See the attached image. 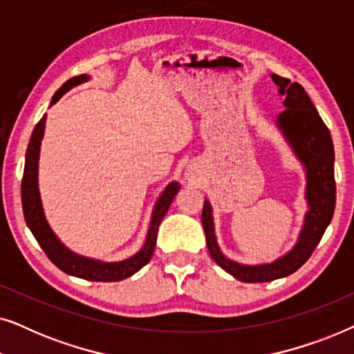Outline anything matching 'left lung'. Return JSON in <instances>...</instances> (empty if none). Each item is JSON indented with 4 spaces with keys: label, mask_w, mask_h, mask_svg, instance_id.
<instances>
[{
    "label": "left lung",
    "mask_w": 354,
    "mask_h": 354,
    "mask_svg": "<svg viewBox=\"0 0 354 354\" xmlns=\"http://www.w3.org/2000/svg\"><path fill=\"white\" fill-rule=\"evenodd\" d=\"M270 77L279 86V93L285 96V111L277 115L275 124L306 171V201L309 209L304 216V225L299 232L298 241L287 254L280 256L272 263L248 266L222 254L216 239L211 203L205 200L201 222L211 258L225 272L245 283L270 282L287 277L301 268L321 241L335 209V153L330 132L301 85L297 82L292 84L288 79L275 74Z\"/></svg>",
    "instance_id": "8db88e82"
}]
</instances>
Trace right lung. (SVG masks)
<instances>
[{
    "instance_id": "obj_1",
    "label": "right lung",
    "mask_w": 354,
    "mask_h": 354,
    "mask_svg": "<svg viewBox=\"0 0 354 354\" xmlns=\"http://www.w3.org/2000/svg\"><path fill=\"white\" fill-rule=\"evenodd\" d=\"M86 80H90V75L86 74L72 77L56 91L50 106L57 103L62 98V95L69 91L72 86L84 84ZM45 125L46 115H43L40 122L33 129L30 142H28L21 187L24 217H26L28 229H30L33 236L37 239L38 245L41 246V250L45 251L51 263L57 266L62 272L79 279L91 280V282H119V280H124L135 272H138L151 259L154 246H156L159 224H161L164 216H166L169 206L174 201V196L180 190L178 182L169 183L161 195H159L156 205H154L151 221H149L147 240H145L142 250L137 251L133 256L124 261H115V263H103L100 259L77 254L61 243V240L57 239L55 232L51 230L50 224H48L45 211H43L40 190H38V159H40V147L43 133H45Z\"/></svg>"
}]
</instances>
